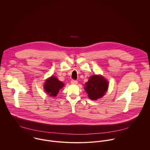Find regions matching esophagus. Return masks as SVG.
<instances>
[{
	"mask_svg": "<svg viewBox=\"0 0 150 150\" xmlns=\"http://www.w3.org/2000/svg\"><path fill=\"white\" fill-rule=\"evenodd\" d=\"M77 83H78V81H77V80H72L71 81V83L72 84H77Z\"/></svg>",
	"mask_w": 150,
	"mask_h": 150,
	"instance_id": "esophagus-1",
	"label": "esophagus"
}]
</instances>
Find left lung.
<instances>
[{
    "mask_svg": "<svg viewBox=\"0 0 150 150\" xmlns=\"http://www.w3.org/2000/svg\"><path fill=\"white\" fill-rule=\"evenodd\" d=\"M108 87V81L101 75L91 76L86 83L84 90L88 97L92 100L101 98L106 93Z\"/></svg>",
    "mask_w": 150,
    "mask_h": 150,
    "instance_id": "1",
    "label": "left lung"
}]
</instances>
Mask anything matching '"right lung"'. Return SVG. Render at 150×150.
<instances>
[{"label":"right lung","instance_id":"add662e5","mask_svg":"<svg viewBox=\"0 0 150 150\" xmlns=\"http://www.w3.org/2000/svg\"><path fill=\"white\" fill-rule=\"evenodd\" d=\"M64 86V84L59 81L55 76H52L46 80L43 87L47 94L50 97H55Z\"/></svg>","mask_w":150,"mask_h":150}]
</instances>
